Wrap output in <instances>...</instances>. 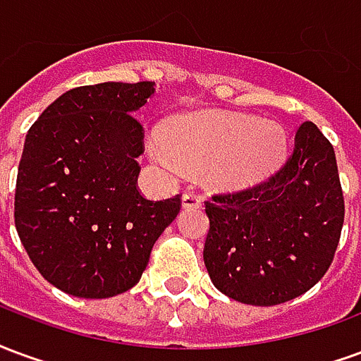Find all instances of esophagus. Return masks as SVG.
Masks as SVG:
<instances>
[{"mask_svg": "<svg viewBox=\"0 0 361 361\" xmlns=\"http://www.w3.org/2000/svg\"><path fill=\"white\" fill-rule=\"evenodd\" d=\"M181 207H183V209H191V211H193V209H199V207H201V197L199 195H195V193H191V191H189V193H183V195H181Z\"/></svg>", "mask_w": 361, "mask_h": 361, "instance_id": "34e87169", "label": "esophagus"}]
</instances>
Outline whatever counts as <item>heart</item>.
Wrapping results in <instances>:
<instances>
[{"mask_svg":"<svg viewBox=\"0 0 361 361\" xmlns=\"http://www.w3.org/2000/svg\"><path fill=\"white\" fill-rule=\"evenodd\" d=\"M286 150V131L274 119L209 111L176 121L168 133L154 131L150 157L168 172L185 168L204 173L220 189L242 188L271 173Z\"/></svg>","mask_w":361,"mask_h":361,"instance_id":"obj_1","label":"heart"}]
</instances>
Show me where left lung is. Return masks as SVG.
<instances>
[{
  "mask_svg": "<svg viewBox=\"0 0 361 361\" xmlns=\"http://www.w3.org/2000/svg\"><path fill=\"white\" fill-rule=\"evenodd\" d=\"M204 267L235 302L276 305L325 276L344 224L333 145L315 123L298 127L284 166L253 188L204 201Z\"/></svg>",
  "mask_w": 361,
  "mask_h": 361,
  "instance_id": "1",
  "label": "left lung"
}]
</instances>
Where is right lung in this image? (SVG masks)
Returning <instances> with one entry per match:
<instances>
[{
	"label": "right lung",
	"instance_id": "add662e5",
	"mask_svg": "<svg viewBox=\"0 0 361 361\" xmlns=\"http://www.w3.org/2000/svg\"><path fill=\"white\" fill-rule=\"evenodd\" d=\"M154 82L67 90L28 129L15 188V226L38 272L77 298L133 288L181 209L180 195L137 191L145 131L133 111Z\"/></svg>",
	"mask_w": 361,
	"mask_h": 361
}]
</instances>
